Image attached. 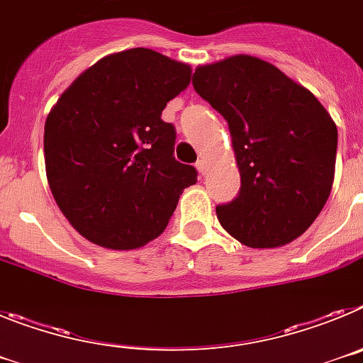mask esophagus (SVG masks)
<instances>
[{
    "label": "esophagus",
    "instance_id": "obj_1",
    "mask_svg": "<svg viewBox=\"0 0 363 363\" xmlns=\"http://www.w3.org/2000/svg\"><path fill=\"white\" fill-rule=\"evenodd\" d=\"M196 169H198V172H200L201 176L205 174V171H207V163H205L203 158L198 160V162H196Z\"/></svg>",
    "mask_w": 363,
    "mask_h": 363
}]
</instances>
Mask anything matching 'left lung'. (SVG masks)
<instances>
[{"mask_svg": "<svg viewBox=\"0 0 363 363\" xmlns=\"http://www.w3.org/2000/svg\"><path fill=\"white\" fill-rule=\"evenodd\" d=\"M194 91L229 123L242 187L218 205L221 227L252 249L291 243L311 227L335 179L338 130L318 99L247 54L198 67Z\"/></svg>", "mask_w": 363, "mask_h": 363, "instance_id": "1", "label": "left lung"}]
</instances>
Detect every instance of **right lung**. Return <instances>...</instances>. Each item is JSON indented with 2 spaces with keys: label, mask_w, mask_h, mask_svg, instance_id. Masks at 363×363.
<instances>
[{
  "label": "right lung",
  "mask_w": 363,
  "mask_h": 363,
  "mask_svg": "<svg viewBox=\"0 0 363 363\" xmlns=\"http://www.w3.org/2000/svg\"><path fill=\"white\" fill-rule=\"evenodd\" d=\"M191 67L129 49L86 69L45 121V169L57 207L83 238L129 251L165 230L192 165L176 162V130L162 120Z\"/></svg>",
  "instance_id": "add662e5"
}]
</instances>
